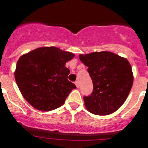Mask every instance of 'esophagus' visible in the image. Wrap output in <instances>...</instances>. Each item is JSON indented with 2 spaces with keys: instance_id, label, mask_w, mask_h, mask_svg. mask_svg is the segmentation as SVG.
<instances>
[{
  "instance_id": "1",
  "label": "esophagus",
  "mask_w": 148,
  "mask_h": 148,
  "mask_svg": "<svg viewBox=\"0 0 148 148\" xmlns=\"http://www.w3.org/2000/svg\"><path fill=\"white\" fill-rule=\"evenodd\" d=\"M75 86H76L77 88H79V81H75Z\"/></svg>"
}]
</instances>
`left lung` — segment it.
Segmentation results:
<instances>
[{
  "instance_id": "1",
  "label": "left lung",
  "mask_w": 148,
  "mask_h": 148,
  "mask_svg": "<svg viewBox=\"0 0 148 148\" xmlns=\"http://www.w3.org/2000/svg\"><path fill=\"white\" fill-rule=\"evenodd\" d=\"M88 66L93 90L84 97V105L90 113L107 115L117 111L127 99L133 83L130 64L126 58L109 51L80 55Z\"/></svg>"
}]
</instances>
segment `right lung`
<instances>
[{
    "instance_id": "right-lung-1",
    "label": "right lung",
    "mask_w": 148,
    "mask_h": 148,
    "mask_svg": "<svg viewBox=\"0 0 148 148\" xmlns=\"http://www.w3.org/2000/svg\"><path fill=\"white\" fill-rule=\"evenodd\" d=\"M74 54L56 47H42L18 59L15 79L21 94L34 108L51 111L64 104L76 87L67 79L66 63Z\"/></svg>"
}]
</instances>
